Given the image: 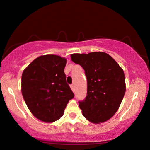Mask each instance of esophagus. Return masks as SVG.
<instances>
[{"label": "esophagus", "mask_w": 150, "mask_h": 150, "mask_svg": "<svg viewBox=\"0 0 150 150\" xmlns=\"http://www.w3.org/2000/svg\"><path fill=\"white\" fill-rule=\"evenodd\" d=\"M71 88L72 91H75V86H74V84L71 85Z\"/></svg>", "instance_id": "obj_1"}]
</instances>
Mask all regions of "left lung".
Instances as JSON below:
<instances>
[{
  "label": "left lung",
  "instance_id": "obj_1",
  "mask_svg": "<svg viewBox=\"0 0 150 150\" xmlns=\"http://www.w3.org/2000/svg\"><path fill=\"white\" fill-rule=\"evenodd\" d=\"M87 79V96L79 106L84 116L95 124L104 122L116 113L125 93L123 70L109 54L103 52L72 54Z\"/></svg>",
  "mask_w": 150,
  "mask_h": 150
}]
</instances>
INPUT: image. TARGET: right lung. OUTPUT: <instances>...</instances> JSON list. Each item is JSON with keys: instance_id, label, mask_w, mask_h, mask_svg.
Returning a JSON list of instances; mask_svg holds the SVG:
<instances>
[{"instance_id": "obj_1", "label": "right lung", "mask_w": 150, "mask_h": 150, "mask_svg": "<svg viewBox=\"0 0 150 150\" xmlns=\"http://www.w3.org/2000/svg\"><path fill=\"white\" fill-rule=\"evenodd\" d=\"M66 59L54 54L39 57L23 72L21 92L30 112L43 122L59 119L74 93L66 83Z\"/></svg>"}]
</instances>
